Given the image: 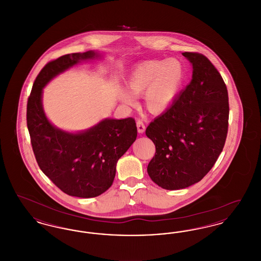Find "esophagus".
Returning <instances> with one entry per match:
<instances>
[{
    "label": "esophagus",
    "mask_w": 261,
    "mask_h": 261,
    "mask_svg": "<svg viewBox=\"0 0 261 261\" xmlns=\"http://www.w3.org/2000/svg\"><path fill=\"white\" fill-rule=\"evenodd\" d=\"M137 128H138V133L140 134H143L146 130V126L144 124V122L141 120V119H138L136 122Z\"/></svg>",
    "instance_id": "1"
}]
</instances>
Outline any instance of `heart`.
I'll list each match as a JSON object with an SVG mask.
<instances>
[{
	"label": "heart",
	"mask_w": 261,
	"mask_h": 261,
	"mask_svg": "<svg viewBox=\"0 0 261 261\" xmlns=\"http://www.w3.org/2000/svg\"><path fill=\"white\" fill-rule=\"evenodd\" d=\"M186 69L176 58L150 60L136 64L126 79L127 89L119 93L120 100L129 107L137 105V96L144 93V105L148 112L159 115L166 112L184 85Z\"/></svg>",
	"instance_id": "obj_1"
}]
</instances>
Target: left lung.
I'll use <instances>...</instances> for the list:
<instances>
[{"label": "left lung", "mask_w": 261, "mask_h": 261, "mask_svg": "<svg viewBox=\"0 0 261 261\" xmlns=\"http://www.w3.org/2000/svg\"><path fill=\"white\" fill-rule=\"evenodd\" d=\"M182 55L193 65L192 80L146 129L155 145L148 173L165 190L199 182L217 161L228 132L229 99L221 75L203 55Z\"/></svg>", "instance_id": "obj_1"}]
</instances>
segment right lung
Wrapping results in <instances>:
<instances>
[{"label":"right lung","instance_id":"right-lung-1","mask_svg":"<svg viewBox=\"0 0 261 261\" xmlns=\"http://www.w3.org/2000/svg\"><path fill=\"white\" fill-rule=\"evenodd\" d=\"M95 50L64 55L38 74L27 101V127L38 165L63 193L95 198L115 177L116 163L137 138L136 122L106 118L85 131L70 133L51 124L43 109V88L78 62L99 59Z\"/></svg>","mask_w":261,"mask_h":261}]
</instances>
